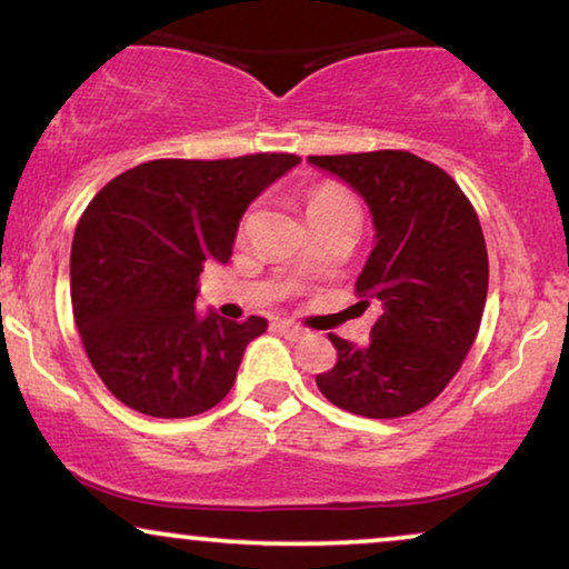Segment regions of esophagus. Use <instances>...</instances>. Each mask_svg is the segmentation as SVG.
I'll return each mask as SVG.
<instances>
[{
	"mask_svg": "<svg viewBox=\"0 0 569 569\" xmlns=\"http://www.w3.org/2000/svg\"><path fill=\"white\" fill-rule=\"evenodd\" d=\"M277 329H279V332L284 335V338H290V340H300V338H306V329H303V327H298L296 321H290V319L277 321Z\"/></svg>",
	"mask_w": 569,
	"mask_h": 569,
	"instance_id": "1",
	"label": "esophagus"
}]
</instances>
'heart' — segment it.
Returning <instances> with one entry per match:
<instances>
[{
	"label": "heart",
	"mask_w": 569,
	"mask_h": 569,
	"mask_svg": "<svg viewBox=\"0 0 569 569\" xmlns=\"http://www.w3.org/2000/svg\"><path fill=\"white\" fill-rule=\"evenodd\" d=\"M346 208H359V206H356L353 194H350L342 184H338V181H319V184H313L306 192V213H308V221H311V227L317 221L327 219V216L338 213V210H346ZM252 219H256V210H248L242 219V229H250Z\"/></svg>",
	"instance_id": "1"
}]
</instances>
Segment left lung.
<instances>
[{"mask_svg":"<svg viewBox=\"0 0 569 569\" xmlns=\"http://www.w3.org/2000/svg\"><path fill=\"white\" fill-rule=\"evenodd\" d=\"M367 200L377 244L356 296L380 306L369 342L329 335L338 363L321 396L369 419L432 403L465 363L488 298V250L475 206L440 166L406 150L311 156Z\"/></svg>","mask_w":569,"mask_h":569,"instance_id":"left-lung-1","label":"left lung"}]
</instances>
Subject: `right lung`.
Instances as JSON below:
<instances>
[{"label": "right lung", "mask_w": 569, "mask_h": 569, "mask_svg": "<svg viewBox=\"0 0 569 569\" xmlns=\"http://www.w3.org/2000/svg\"><path fill=\"white\" fill-rule=\"evenodd\" d=\"M300 158H160L91 198L70 248V303L91 367L118 401L158 419L213 409L269 321L198 317L200 271L227 263L244 208Z\"/></svg>", "instance_id": "right-lung-1"}]
</instances>
